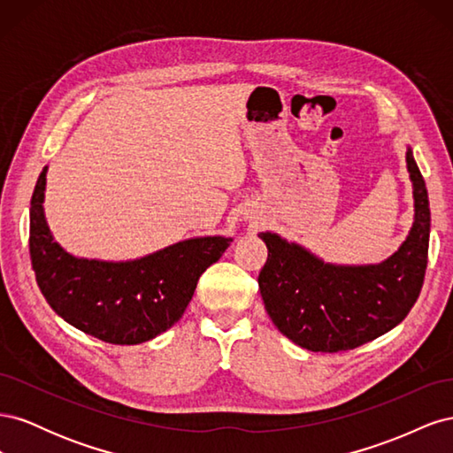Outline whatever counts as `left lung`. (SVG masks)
Instances as JSON below:
<instances>
[{
	"instance_id": "1",
	"label": "left lung",
	"mask_w": 453,
	"mask_h": 453,
	"mask_svg": "<svg viewBox=\"0 0 453 453\" xmlns=\"http://www.w3.org/2000/svg\"><path fill=\"white\" fill-rule=\"evenodd\" d=\"M414 187V225L404 243L380 265H328L298 243L260 232L268 258L258 289L280 333L310 351L336 353L366 344L399 325L419 296L429 253L427 187L406 150Z\"/></svg>"
}]
</instances>
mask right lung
Instances as JSON below:
<instances>
[{
    "mask_svg": "<svg viewBox=\"0 0 453 453\" xmlns=\"http://www.w3.org/2000/svg\"><path fill=\"white\" fill-rule=\"evenodd\" d=\"M47 166L30 202V258L35 281L64 321L107 344H142L181 319L205 268L232 238L205 236L127 263L77 258L62 250L45 221Z\"/></svg>",
    "mask_w": 453,
    "mask_h": 453,
    "instance_id": "add662e5",
    "label": "right lung"
}]
</instances>
